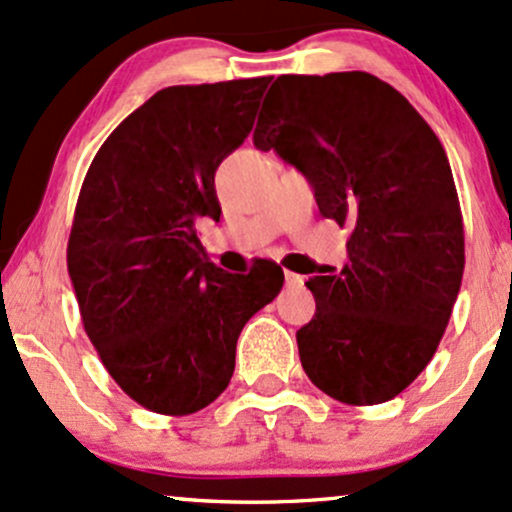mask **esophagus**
Returning a JSON list of instances; mask_svg holds the SVG:
<instances>
[{"label":"esophagus","mask_w":512,"mask_h":512,"mask_svg":"<svg viewBox=\"0 0 512 512\" xmlns=\"http://www.w3.org/2000/svg\"><path fill=\"white\" fill-rule=\"evenodd\" d=\"M285 285L287 287H302L304 285V278H302V275L292 273V271H285Z\"/></svg>","instance_id":"esophagus-1"}]
</instances>
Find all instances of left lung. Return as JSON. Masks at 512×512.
<instances>
[{
    "label": "left lung",
    "instance_id": "8db88e82",
    "mask_svg": "<svg viewBox=\"0 0 512 512\" xmlns=\"http://www.w3.org/2000/svg\"><path fill=\"white\" fill-rule=\"evenodd\" d=\"M254 145L300 169L321 215L350 229L343 271L307 280L304 372L343 404L394 399L438 350L462 285V210L438 135L367 72L283 74Z\"/></svg>",
    "mask_w": 512,
    "mask_h": 512
}]
</instances>
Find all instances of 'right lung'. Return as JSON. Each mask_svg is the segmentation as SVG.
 Returning <instances> with one entry per match:
<instances>
[{
	"label": "right lung",
	"mask_w": 512,
	"mask_h": 512,
	"mask_svg": "<svg viewBox=\"0 0 512 512\" xmlns=\"http://www.w3.org/2000/svg\"><path fill=\"white\" fill-rule=\"evenodd\" d=\"M268 82L166 86L108 135L84 176L67 271L103 367L147 411L212 404L244 324L283 287L271 261L225 273L195 232L203 217L220 220L215 171L254 128Z\"/></svg>",
	"instance_id": "add662e5"
}]
</instances>
